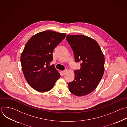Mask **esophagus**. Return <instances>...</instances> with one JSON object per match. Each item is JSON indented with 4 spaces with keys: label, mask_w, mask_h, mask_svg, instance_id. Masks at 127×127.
<instances>
[{
    "label": "esophagus",
    "mask_w": 127,
    "mask_h": 127,
    "mask_svg": "<svg viewBox=\"0 0 127 127\" xmlns=\"http://www.w3.org/2000/svg\"><path fill=\"white\" fill-rule=\"evenodd\" d=\"M67 72V70H64V71H61V73L63 75H65Z\"/></svg>",
    "instance_id": "obj_1"
}]
</instances>
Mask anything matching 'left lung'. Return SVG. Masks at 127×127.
Here are the masks:
<instances>
[{
	"label": "left lung",
	"mask_w": 127,
	"mask_h": 127,
	"mask_svg": "<svg viewBox=\"0 0 127 127\" xmlns=\"http://www.w3.org/2000/svg\"><path fill=\"white\" fill-rule=\"evenodd\" d=\"M76 63L80 62V70L74 71V80L68 83L71 93L77 96L88 95L97 87L104 72V56L97 42L83 35H68Z\"/></svg>",
	"instance_id": "1"
}]
</instances>
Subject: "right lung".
I'll return each mask as SVG.
<instances>
[{
  "label": "right lung",
  "mask_w": 127,
  "mask_h": 127,
  "mask_svg": "<svg viewBox=\"0 0 127 127\" xmlns=\"http://www.w3.org/2000/svg\"><path fill=\"white\" fill-rule=\"evenodd\" d=\"M66 35L51 30L44 31L36 34L27 42L20 61L25 78L34 90L48 91L60 77L54 65H49L53 60L54 48Z\"/></svg>",
  "instance_id": "1"
}]
</instances>
